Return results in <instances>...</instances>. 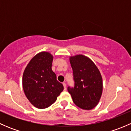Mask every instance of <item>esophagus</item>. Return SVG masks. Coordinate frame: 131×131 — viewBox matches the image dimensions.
Wrapping results in <instances>:
<instances>
[{"instance_id": "obj_1", "label": "esophagus", "mask_w": 131, "mask_h": 131, "mask_svg": "<svg viewBox=\"0 0 131 131\" xmlns=\"http://www.w3.org/2000/svg\"><path fill=\"white\" fill-rule=\"evenodd\" d=\"M63 86H64V90H67V84H65V83H63Z\"/></svg>"}]
</instances>
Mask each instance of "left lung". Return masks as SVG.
Segmentation results:
<instances>
[{"instance_id": "1", "label": "left lung", "mask_w": 131, "mask_h": 131, "mask_svg": "<svg viewBox=\"0 0 131 131\" xmlns=\"http://www.w3.org/2000/svg\"><path fill=\"white\" fill-rule=\"evenodd\" d=\"M73 70L74 88H68L74 103L83 110L97 106L103 92V79L96 64L82 54L70 57Z\"/></svg>"}]
</instances>
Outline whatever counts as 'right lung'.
Segmentation results:
<instances>
[{
	"label": "right lung",
	"instance_id": "1",
	"mask_svg": "<svg viewBox=\"0 0 131 131\" xmlns=\"http://www.w3.org/2000/svg\"><path fill=\"white\" fill-rule=\"evenodd\" d=\"M53 56L40 52L30 60L23 75V88L26 97L36 108L50 106L63 91V85L52 70Z\"/></svg>",
	"mask_w": 131,
	"mask_h": 131
}]
</instances>
